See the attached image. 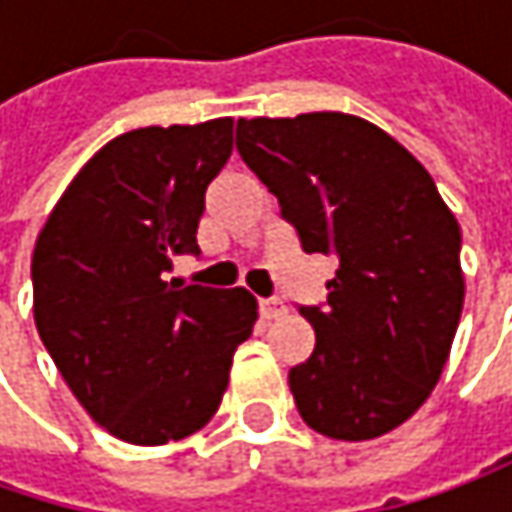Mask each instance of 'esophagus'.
I'll use <instances>...</instances> for the list:
<instances>
[{"label":"esophagus","instance_id":"34e87169","mask_svg":"<svg viewBox=\"0 0 512 512\" xmlns=\"http://www.w3.org/2000/svg\"><path fill=\"white\" fill-rule=\"evenodd\" d=\"M257 312H260V318L272 321V318H280L286 312V303L280 298H260L257 300Z\"/></svg>","mask_w":512,"mask_h":512}]
</instances>
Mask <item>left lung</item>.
<instances>
[{
	"label": "left lung",
	"instance_id": "8db88e82",
	"mask_svg": "<svg viewBox=\"0 0 512 512\" xmlns=\"http://www.w3.org/2000/svg\"><path fill=\"white\" fill-rule=\"evenodd\" d=\"M237 151L300 249L338 257L326 300L298 306L315 329L312 355L289 369L300 418L341 441L395 430L433 392L456 338V217L404 145L349 114L237 120Z\"/></svg>",
	"mask_w": 512,
	"mask_h": 512
}]
</instances>
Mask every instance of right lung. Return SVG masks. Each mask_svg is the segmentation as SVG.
Instances as JSON below:
<instances>
[{
	"instance_id": "right-lung-1",
	"label": "right lung",
	"mask_w": 512,
	"mask_h": 512,
	"mask_svg": "<svg viewBox=\"0 0 512 512\" xmlns=\"http://www.w3.org/2000/svg\"><path fill=\"white\" fill-rule=\"evenodd\" d=\"M232 120L137 128L100 148L36 237L39 338L88 415L128 444L197 433L252 335L246 289L166 280L200 255L206 189L232 157Z\"/></svg>"
}]
</instances>
